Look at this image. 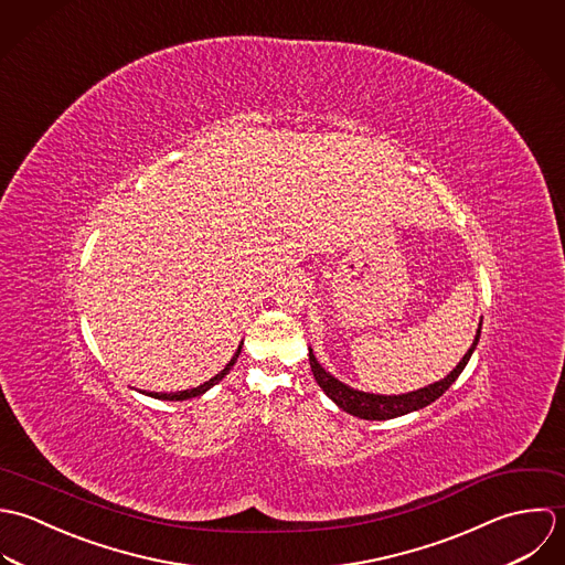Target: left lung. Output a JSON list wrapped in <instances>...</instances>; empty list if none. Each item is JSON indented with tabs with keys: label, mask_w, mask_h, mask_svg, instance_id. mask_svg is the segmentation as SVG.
Here are the masks:
<instances>
[{
	"label": "left lung",
	"mask_w": 565,
	"mask_h": 565,
	"mask_svg": "<svg viewBox=\"0 0 565 565\" xmlns=\"http://www.w3.org/2000/svg\"><path fill=\"white\" fill-rule=\"evenodd\" d=\"M482 326V323H480ZM480 326H478V332H476V339L471 342V347L467 349V353L462 355V360L451 369L450 373L435 382V384H428L424 388H417V391H411V393H402V395H377V393H364V391H358V388H351L349 384L340 382L339 377H334L330 371H326L321 366V362L317 360V355L312 353V347H310V366H312V373H315V380L317 384L323 388V393L342 408L344 413L353 415V417H360V419H366V422H384V419H395V417H402V415H408V413H415V411H422L426 408L428 404H433L435 399H439L451 384L456 382V377L462 373L465 364L469 362L478 339H480Z\"/></svg>",
	"instance_id": "left-lung-1"
}]
</instances>
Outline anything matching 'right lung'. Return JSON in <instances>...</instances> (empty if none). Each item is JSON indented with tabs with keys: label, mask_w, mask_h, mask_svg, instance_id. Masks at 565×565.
I'll list each match as a JSON object with an SVG mask.
<instances>
[{
	"label": "right lung",
	"mask_w": 565,
	"mask_h": 565,
	"mask_svg": "<svg viewBox=\"0 0 565 565\" xmlns=\"http://www.w3.org/2000/svg\"><path fill=\"white\" fill-rule=\"evenodd\" d=\"M239 351H242V342H239V347L235 349L233 358L226 362L225 369H223L221 373H216L212 380H207L205 384H201V386H194V388H188V391H177V393H146V395H148V397H154V399H166V402H183V399H190V397H199V395L207 393L214 384H218V382L225 377L226 373L231 371V366L235 364ZM139 393H143V391H139Z\"/></svg>",
	"instance_id": "1"
}]
</instances>
